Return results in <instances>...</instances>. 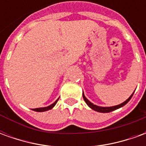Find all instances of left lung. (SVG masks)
<instances>
[{
  "instance_id": "left-lung-1",
  "label": "left lung",
  "mask_w": 146,
  "mask_h": 146,
  "mask_svg": "<svg viewBox=\"0 0 146 146\" xmlns=\"http://www.w3.org/2000/svg\"><path fill=\"white\" fill-rule=\"evenodd\" d=\"M134 92H133V94H132L125 102H123V103H121V104L119 105H117V106H111V107H102V106H96V105H94L93 103H92L91 102L89 101L88 98H86L85 95H84V93H83V98H84V100L85 101V102L87 103V105L89 107L91 108V109H92V110H94L95 111H97V112H99V113H110V112H112L113 110H117V109H119V108L123 107V106H125V105L131 100V98H132V96L134 95Z\"/></svg>"
}]
</instances>
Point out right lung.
I'll use <instances>...</instances> for the list:
<instances>
[{
	"label": "right lung",
	"instance_id": "obj_1",
	"mask_svg": "<svg viewBox=\"0 0 146 146\" xmlns=\"http://www.w3.org/2000/svg\"><path fill=\"white\" fill-rule=\"evenodd\" d=\"M58 100V98L56 101L54 102L53 104L50 105V106H47V107H43V108H36V109H33V111H36V112H45V111H48V110H51L52 108L54 107V106H55V104L57 103Z\"/></svg>",
	"mask_w": 146,
	"mask_h": 146
}]
</instances>
